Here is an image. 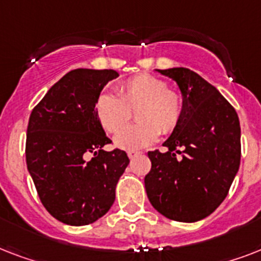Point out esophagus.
<instances>
[{
    "instance_id": "obj_1",
    "label": "esophagus",
    "mask_w": 261,
    "mask_h": 261,
    "mask_svg": "<svg viewBox=\"0 0 261 261\" xmlns=\"http://www.w3.org/2000/svg\"><path fill=\"white\" fill-rule=\"evenodd\" d=\"M138 154H139V151H137V150L127 151V155H128V159H134V157H137Z\"/></svg>"
}]
</instances>
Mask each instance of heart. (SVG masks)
Returning a JSON list of instances; mask_svg holds the SVG:
<instances>
[{"instance_id": "b5f03b06", "label": "heart", "mask_w": 261, "mask_h": 261, "mask_svg": "<svg viewBox=\"0 0 261 261\" xmlns=\"http://www.w3.org/2000/svg\"><path fill=\"white\" fill-rule=\"evenodd\" d=\"M137 110L139 123L121 132ZM96 118L107 133L116 134L115 145L124 150H135L154 142L160 131L169 134L178 126L184 114V98L177 90L168 89L164 80L139 74L122 83L118 96L100 94L94 104Z\"/></svg>"}]
</instances>
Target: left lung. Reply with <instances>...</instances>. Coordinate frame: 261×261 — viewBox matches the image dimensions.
<instances>
[{
	"instance_id": "1",
	"label": "left lung",
	"mask_w": 261,
	"mask_h": 261,
	"mask_svg": "<svg viewBox=\"0 0 261 261\" xmlns=\"http://www.w3.org/2000/svg\"><path fill=\"white\" fill-rule=\"evenodd\" d=\"M178 84L182 118L163 146L149 151L145 188L151 206L177 222H196L226 198L241 159V130L230 102L186 67L159 70Z\"/></svg>"
}]
</instances>
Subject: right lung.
<instances>
[{"instance_id": "right-lung-1", "label": "right lung", "mask_w": 261, "mask_h": 261, "mask_svg": "<svg viewBox=\"0 0 261 261\" xmlns=\"http://www.w3.org/2000/svg\"><path fill=\"white\" fill-rule=\"evenodd\" d=\"M118 75L107 69L69 71L31 112L27 168L43 206L66 225L84 226L107 214L130 163L124 150H102L111 139L94 112L102 88Z\"/></svg>"}]
</instances>
